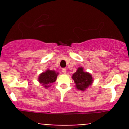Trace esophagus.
<instances>
[{
	"mask_svg": "<svg viewBox=\"0 0 129 129\" xmlns=\"http://www.w3.org/2000/svg\"><path fill=\"white\" fill-rule=\"evenodd\" d=\"M62 72L63 74H66V73H67V69H66V68H62Z\"/></svg>",
	"mask_w": 129,
	"mask_h": 129,
	"instance_id": "esophagus-1",
	"label": "esophagus"
}]
</instances>
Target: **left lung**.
<instances>
[{"instance_id":"8db88e82","label":"left lung","mask_w":129,"mask_h":129,"mask_svg":"<svg viewBox=\"0 0 129 129\" xmlns=\"http://www.w3.org/2000/svg\"><path fill=\"white\" fill-rule=\"evenodd\" d=\"M72 79L76 83V88L81 91H85L93 82L92 75L83 71V67L77 68V71L72 75Z\"/></svg>"}]
</instances>
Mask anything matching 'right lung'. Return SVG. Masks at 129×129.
<instances>
[{
  "mask_svg": "<svg viewBox=\"0 0 129 129\" xmlns=\"http://www.w3.org/2000/svg\"><path fill=\"white\" fill-rule=\"evenodd\" d=\"M59 73L54 70H47L45 72L41 73L38 78L39 82L43 85L44 88H48L50 86L51 83H54L57 79V76Z\"/></svg>",
  "mask_w": 129,
  "mask_h": 129,
  "instance_id": "obj_1",
  "label": "right lung"
}]
</instances>
